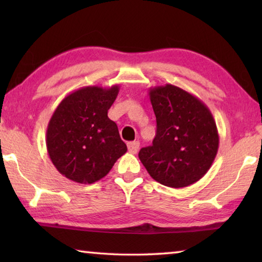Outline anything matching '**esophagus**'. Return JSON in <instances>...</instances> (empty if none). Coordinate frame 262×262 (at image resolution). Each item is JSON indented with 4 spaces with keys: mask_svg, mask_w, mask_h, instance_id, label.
Segmentation results:
<instances>
[{
    "mask_svg": "<svg viewBox=\"0 0 262 262\" xmlns=\"http://www.w3.org/2000/svg\"><path fill=\"white\" fill-rule=\"evenodd\" d=\"M127 147H128V151H129L130 154H136L137 150H139V148H140V142L139 141L129 142V143L127 144Z\"/></svg>",
    "mask_w": 262,
    "mask_h": 262,
    "instance_id": "esophagus-1",
    "label": "esophagus"
}]
</instances>
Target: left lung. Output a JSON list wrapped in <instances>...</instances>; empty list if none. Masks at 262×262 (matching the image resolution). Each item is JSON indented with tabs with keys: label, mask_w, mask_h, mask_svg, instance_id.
<instances>
[{
	"label": "left lung",
	"mask_w": 262,
	"mask_h": 262,
	"mask_svg": "<svg viewBox=\"0 0 262 262\" xmlns=\"http://www.w3.org/2000/svg\"><path fill=\"white\" fill-rule=\"evenodd\" d=\"M157 132L140 161L151 178L172 188L200 180L219 150L220 137L210 110L198 97L172 84L149 89Z\"/></svg>",
	"instance_id": "8db88e82"
}]
</instances>
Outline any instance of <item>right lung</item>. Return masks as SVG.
Here are the masks:
<instances>
[{
  "label": "right lung",
  "instance_id": "obj_1",
  "mask_svg": "<svg viewBox=\"0 0 262 262\" xmlns=\"http://www.w3.org/2000/svg\"><path fill=\"white\" fill-rule=\"evenodd\" d=\"M119 90L117 84L84 86L64 97L54 111L46 132L47 152L66 178L94 184L126 154L117 123L107 117Z\"/></svg>",
  "mask_w": 262,
  "mask_h": 262
}]
</instances>
